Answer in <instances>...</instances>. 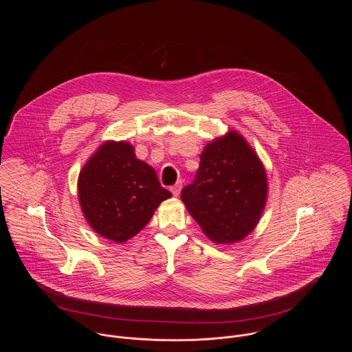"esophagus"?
I'll list each match as a JSON object with an SVG mask.
<instances>
[{
  "mask_svg": "<svg viewBox=\"0 0 352 352\" xmlns=\"http://www.w3.org/2000/svg\"><path fill=\"white\" fill-rule=\"evenodd\" d=\"M182 187H183V182L179 180L175 186L170 187V192H172L175 197H179V194H180V191H182Z\"/></svg>",
  "mask_w": 352,
  "mask_h": 352,
  "instance_id": "1",
  "label": "esophagus"
}]
</instances>
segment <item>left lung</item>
<instances>
[{
  "instance_id": "obj_1",
  "label": "left lung",
  "mask_w": 352,
  "mask_h": 352,
  "mask_svg": "<svg viewBox=\"0 0 352 352\" xmlns=\"http://www.w3.org/2000/svg\"><path fill=\"white\" fill-rule=\"evenodd\" d=\"M180 198L210 240L236 243L251 233L263 212L265 170L244 138L230 131L204 148L195 179Z\"/></svg>"
}]
</instances>
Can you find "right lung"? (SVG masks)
<instances>
[{
    "label": "right lung",
    "mask_w": 352,
    "mask_h": 352,
    "mask_svg": "<svg viewBox=\"0 0 352 352\" xmlns=\"http://www.w3.org/2000/svg\"><path fill=\"white\" fill-rule=\"evenodd\" d=\"M154 169L135 157L127 142H105L82 168L78 198L87 221L102 237L124 243L170 198Z\"/></svg>",
    "instance_id": "obj_1"
}]
</instances>
